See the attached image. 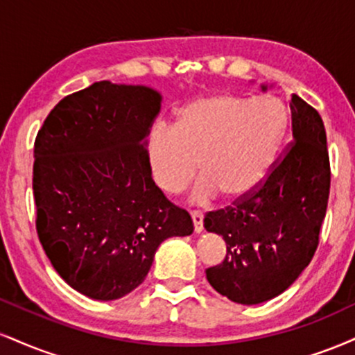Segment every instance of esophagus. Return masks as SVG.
Instances as JSON below:
<instances>
[{
  "mask_svg": "<svg viewBox=\"0 0 355 355\" xmlns=\"http://www.w3.org/2000/svg\"><path fill=\"white\" fill-rule=\"evenodd\" d=\"M191 221H193L195 233H200L203 230V215L200 211H190Z\"/></svg>",
  "mask_w": 355,
  "mask_h": 355,
  "instance_id": "obj_1",
  "label": "esophagus"
}]
</instances>
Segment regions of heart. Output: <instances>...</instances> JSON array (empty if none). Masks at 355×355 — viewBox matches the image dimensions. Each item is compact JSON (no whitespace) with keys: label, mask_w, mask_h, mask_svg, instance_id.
<instances>
[{"label":"heart","mask_w":355,"mask_h":355,"mask_svg":"<svg viewBox=\"0 0 355 355\" xmlns=\"http://www.w3.org/2000/svg\"><path fill=\"white\" fill-rule=\"evenodd\" d=\"M286 127L276 101L236 94H208L178 110L173 130L157 127L147 140L153 180L166 193H180L196 175L193 202L223 195L241 202L261 189L275 166Z\"/></svg>","instance_id":"heart-1"}]
</instances>
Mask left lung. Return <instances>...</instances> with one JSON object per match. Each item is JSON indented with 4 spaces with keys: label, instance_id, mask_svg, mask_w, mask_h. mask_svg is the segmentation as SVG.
Listing matches in <instances>:
<instances>
[{
    "label": "left lung",
    "instance_id": "left-lung-1",
    "mask_svg": "<svg viewBox=\"0 0 355 355\" xmlns=\"http://www.w3.org/2000/svg\"><path fill=\"white\" fill-rule=\"evenodd\" d=\"M289 115L293 139L261 189L203 220L207 232L226 243L223 261L207 270L208 283L238 304H259L284 293L319 245L331 189L326 129L318 110L296 94Z\"/></svg>",
    "mask_w": 355,
    "mask_h": 355
}]
</instances>
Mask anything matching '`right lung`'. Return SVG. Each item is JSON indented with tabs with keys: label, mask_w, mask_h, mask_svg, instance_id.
<instances>
[{
	"label": "right lung",
	"mask_w": 355,
	"mask_h": 355,
	"mask_svg": "<svg viewBox=\"0 0 355 355\" xmlns=\"http://www.w3.org/2000/svg\"><path fill=\"white\" fill-rule=\"evenodd\" d=\"M162 96L94 83L51 110L34 142L37 236L72 289L97 301L134 291L157 248L193 221L152 178L147 135Z\"/></svg>",
	"instance_id": "1"
}]
</instances>
